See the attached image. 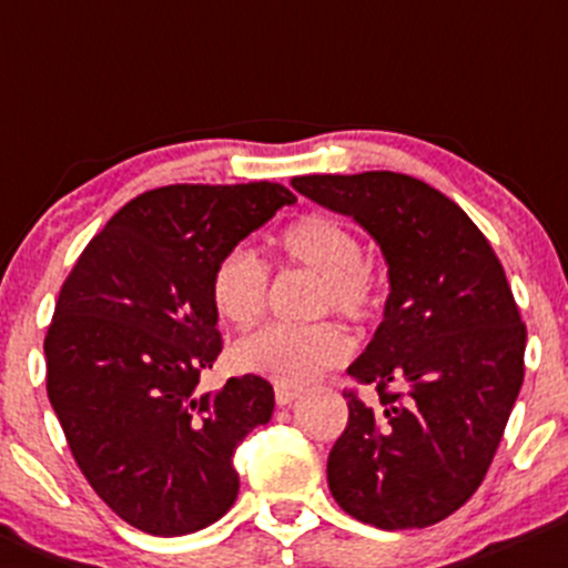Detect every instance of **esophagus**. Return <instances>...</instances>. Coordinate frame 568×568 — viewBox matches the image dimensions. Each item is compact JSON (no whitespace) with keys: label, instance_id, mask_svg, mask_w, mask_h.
<instances>
[{"label":"esophagus","instance_id":"obj_1","mask_svg":"<svg viewBox=\"0 0 568 568\" xmlns=\"http://www.w3.org/2000/svg\"><path fill=\"white\" fill-rule=\"evenodd\" d=\"M301 388L297 386H284V384H276V403L282 405V407H286V405H292L295 403L297 397H301Z\"/></svg>","mask_w":568,"mask_h":568}]
</instances>
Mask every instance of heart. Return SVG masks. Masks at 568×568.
Wrapping results in <instances>:
<instances>
[{
	"label": "heart",
	"mask_w": 568,
	"mask_h": 568,
	"mask_svg": "<svg viewBox=\"0 0 568 568\" xmlns=\"http://www.w3.org/2000/svg\"><path fill=\"white\" fill-rule=\"evenodd\" d=\"M286 265L314 273L318 286L311 314H337L352 324H367L384 305V286L365 260V246L354 227L327 214H308L292 222L276 241ZM267 301V267L250 250H231L212 271V303L225 322L246 327L263 314ZM348 337L333 322L265 324L235 346V362L250 373L284 386H303L324 369L341 365Z\"/></svg>",
	"instance_id": "1"
}]
</instances>
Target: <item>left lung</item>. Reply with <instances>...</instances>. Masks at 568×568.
I'll return each mask as SVG.
<instances>
[{"label": "left lung", "mask_w": 568, "mask_h": 568, "mask_svg": "<svg viewBox=\"0 0 568 568\" xmlns=\"http://www.w3.org/2000/svg\"><path fill=\"white\" fill-rule=\"evenodd\" d=\"M292 187L354 216L388 265L384 322L348 367L378 403L343 392L329 490L384 531L439 524L483 483L524 384L526 324L505 267L454 201L407 174H311Z\"/></svg>", "instance_id": "1"}]
</instances>
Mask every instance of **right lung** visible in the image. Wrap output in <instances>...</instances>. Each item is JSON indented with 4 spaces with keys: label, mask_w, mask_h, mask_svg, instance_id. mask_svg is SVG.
Listing matches in <instances>:
<instances>
[{
    "label": "right lung",
    "mask_w": 568,
    "mask_h": 568,
    "mask_svg": "<svg viewBox=\"0 0 568 568\" xmlns=\"http://www.w3.org/2000/svg\"><path fill=\"white\" fill-rule=\"evenodd\" d=\"M297 199L276 182L169 184L125 203L61 286L48 397L74 462L125 524L182 537L239 496L233 454L271 422L260 375L199 394L222 352L216 260Z\"/></svg>",
    "instance_id": "add662e5"
}]
</instances>
